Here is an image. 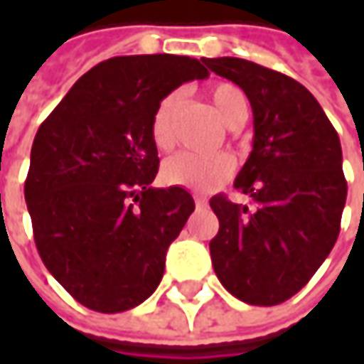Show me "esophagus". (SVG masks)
Segmentation results:
<instances>
[{"instance_id":"obj_1","label":"esophagus","mask_w":364,"mask_h":364,"mask_svg":"<svg viewBox=\"0 0 364 364\" xmlns=\"http://www.w3.org/2000/svg\"><path fill=\"white\" fill-rule=\"evenodd\" d=\"M194 203H196V206H206V198H203V196H194Z\"/></svg>"}]
</instances>
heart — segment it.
<instances>
[{
	"instance_id": "heart-1",
	"label": "heart",
	"mask_w": 364,
	"mask_h": 364,
	"mask_svg": "<svg viewBox=\"0 0 364 364\" xmlns=\"http://www.w3.org/2000/svg\"><path fill=\"white\" fill-rule=\"evenodd\" d=\"M210 103L217 111L218 119L227 127H239L249 113V103L245 92L231 82H217L208 91ZM180 105V95L170 92L156 107L151 123H149V135L154 146L160 151H168L174 146V117ZM235 170V161L227 154H215V156H196V154H176L172 158L161 164V182L168 186H180V188L198 190L208 192L217 188L223 182L231 178Z\"/></svg>"
}]
</instances>
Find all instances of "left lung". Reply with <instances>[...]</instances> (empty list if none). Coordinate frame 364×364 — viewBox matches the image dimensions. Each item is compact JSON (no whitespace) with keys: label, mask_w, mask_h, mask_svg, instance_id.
<instances>
[{"label":"left lung","mask_w":364,"mask_h":364,"mask_svg":"<svg viewBox=\"0 0 364 364\" xmlns=\"http://www.w3.org/2000/svg\"><path fill=\"white\" fill-rule=\"evenodd\" d=\"M232 80L253 109V149L235 188L210 198L218 232L210 259L220 284L251 306H277L310 282L338 239L346 203L338 133L314 95L243 58H203Z\"/></svg>","instance_id":"1"}]
</instances>
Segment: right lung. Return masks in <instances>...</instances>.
Segmentation results:
<instances>
[{"label": "right lung", "mask_w": 364, "mask_h": 364, "mask_svg": "<svg viewBox=\"0 0 364 364\" xmlns=\"http://www.w3.org/2000/svg\"><path fill=\"white\" fill-rule=\"evenodd\" d=\"M206 77L190 56H115L78 78L36 133L23 186L36 247L89 310H132L160 286L194 198L151 186L160 158L149 123L166 95Z\"/></svg>", "instance_id": "right-lung-1"}]
</instances>
